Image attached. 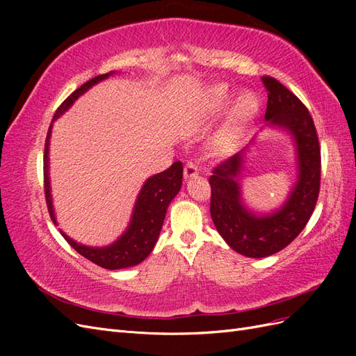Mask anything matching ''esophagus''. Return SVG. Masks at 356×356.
Returning a JSON list of instances; mask_svg holds the SVG:
<instances>
[{
    "label": "esophagus",
    "mask_w": 356,
    "mask_h": 356,
    "mask_svg": "<svg viewBox=\"0 0 356 356\" xmlns=\"http://www.w3.org/2000/svg\"><path fill=\"white\" fill-rule=\"evenodd\" d=\"M199 175V168L193 163V161H187V165L184 168V178L190 179V178H195Z\"/></svg>",
    "instance_id": "esophagus-1"
}]
</instances>
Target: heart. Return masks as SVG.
<instances>
[{
	"label": "heart",
	"mask_w": 356,
	"mask_h": 356,
	"mask_svg": "<svg viewBox=\"0 0 356 356\" xmlns=\"http://www.w3.org/2000/svg\"><path fill=\"white\" fill-rule=\"evenodd\" d=\"M232 99V93L224 86H213L204 99V113L207 115H218L227 108ZM260 110V101L257 95L250 90H243L236 96L232 108L229 111L227 120L224 126L213 136L212 145L217 152H230L238 144L245 126L250 123Z\"/></svg>",
	"instance_id": "heart-1"
}]
</instances>
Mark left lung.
Here are the masks:
<instances>
[{
	"mask_svg": "<svg viewBox=\"0 0 356 356\" xmlns=\"http://www.w3.org/2000/svg\"><path fill=\"white\" fill-rule=\"evenodd\" d=\"M267 90L266 126L293 139L297 179L285 202L270 212H257L243 200L242 172L248 148L217 166L209 178L211 217L215 229L232 250L245 257L263 258L293 242L314 213L321 184V149L316 129L306 106L284 84L261 77Z\"/></svg>",
	"mask_w": 356,
	"mask_h": 356,
	"instance_id": "1",
	"label": "left lung"
}]
</instances>
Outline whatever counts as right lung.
I'll return each mask as SVG.
<instances>
[{"instance_id":"obj_1","label":"right lung","mask_w":356,"mask_h":356,"mask_svg":"<svg viewBox=\"0 0 356 356\" xmlns=\"http://www.w3.org/2000/svg\"><path fill=\"white\" fill-rule=\"evenodd\" d=\"M115 72H106L98 75L89 81H86L83 86L72 92L68 98L62 102V105L56 110V114L53 115V120L50 123L46 145H44V191H46V202L51 221L58 225L55 208H53V199H51V187H50V138H51V127L53 122L67 113L72 104L77 101L83 93L88 92L95 84L108 79L110 75ZM182 186V163L175 161L169 169L160 172L153 177H149L139 191L136 197L135 207L132 211L131 221H129L126 230L122 233L120 238H117L113 243L106 246H88L80 242H75L71 239L67 233L60 230V234L65 238V241L74 248L75 251L81 254L84 258H88L92 263L98 264L106 270H118V268L132 267L139 263H143L145 258L153 251L156 242L160 236L161 225L165 221V215L168 207L174 197L178 195Z\"/></svg>"}]
</instances>
